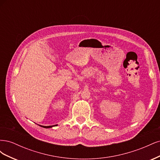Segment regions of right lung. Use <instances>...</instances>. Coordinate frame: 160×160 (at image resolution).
I'll use <instances>...</instances> for the list:
<instances>
[{
    "mask_svg": "<svg viewBox=\"0 0 160 160\" xmlns=\"http://www.w3.org/2000/svg\"><path fill=\"white\" fill-rule=\"evenodd\" d=\"M57 125H49V126H43V125H39V126H41V127H42V128H52V127H54V126H57Z\"/></svg>",
    "mask_w": 160,
    "mask_h": 160,
    "instance_id": "1",
    "label": "right lung"
}]
</instances>
